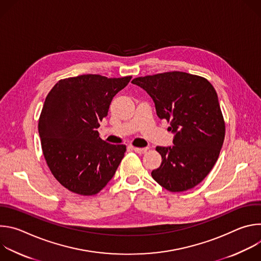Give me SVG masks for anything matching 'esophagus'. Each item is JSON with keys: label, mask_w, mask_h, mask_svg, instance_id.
Listing matches in <instances>:
<instances>
[{"label": "esophagus", "mask_w": 261, "mask_h": 261, "mask_svg": "<svg viewBox=\"0 0 261 261\" xmlns=\"http://www.w3.org/2000/svg\"><path fill=\"white\" fill-rule=\"evenodd\" d=\"M133 150H134V152H136L137 154H144V153H146V151H147V148L146 147H133Z\"/></svg>", "instance_id": "1"}]
</instances>
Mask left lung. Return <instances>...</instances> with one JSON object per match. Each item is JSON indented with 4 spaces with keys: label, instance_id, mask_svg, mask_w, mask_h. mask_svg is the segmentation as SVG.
<instances>
[{
    "label": "left lung",
    "instance_id": "8db88e82",
    "mask_svg": "<svg viewBox=\"0 0 261 261\" xmlns=\"http://www.w3.org/2000/svg\"><path fill=\"white\" fill-rule=\"evenodd\" d=\"M151 96L160 119L170 123L172 146H157L162 157L153 178L170 192L194 188L218 160L225 123L217 93L198 75L172 71L132 81Z\"/></svg>",
    "mask_w": 261,
    "mask_h": 261
}]
</instances>
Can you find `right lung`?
I'll use <instances>...</instances> for the list:
<instances>
[{
	"label": "right lung",
	"instance_id": "1",
	"mask_svg": "<svg viewBox=\"0 0 261 261\" xmlns=\"http://www.w3.org/2000/svg\"><path fill=\"white\" fill-rule=\"evenodd\" d=\"M131 77L86 74L61 80L48 93L38 124L41 146L51 173L69 191L97 194L115 175L126 145L102 140L97 129Z\"/></svg>",
	"mask_w": 261,
	"mask_h": 261
}]
</instances>
